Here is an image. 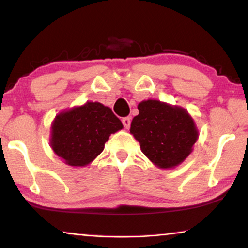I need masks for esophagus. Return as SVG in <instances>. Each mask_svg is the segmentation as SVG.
Returning a JSON list of instances; mask_svg holds the SVG:
<instances>
[{
  "label": "esophagus",
  "mask_w": 248,
  "mask_h": 248,
  "mask_svg": "<svg viewBox=\"0 0 248 248\" xmlns=\"http://www.w3.org/2000/svg\"><path fill=\"white\" fill-rule=\"evenodd\" d=\"M122 123H123L124 127L128 128V127H130V125H131V117H124L123 120H122Z\"/></svg>",
  "instance_id": "34e87169"
}]
</instances>
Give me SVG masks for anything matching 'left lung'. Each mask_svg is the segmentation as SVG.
I'll return each instance as SVG.
<instances>
[{
  "label": "left lung",
  "mask_w": 248,
  "mask_h": 248,
  "mask_svg": "<svg viewBox=\"0 0 248 248\" xmlns=\"http://www.w3.org/2000/svg\"><path fill=\"white\" fill-rule=\"evenodd\" d=\"M131 123V134L149 160L159 168H174L193 150L199 131L184 108L159 100H143Z\"/></svg>",
  "instance_id": "8db88e82"
}]
</instances>
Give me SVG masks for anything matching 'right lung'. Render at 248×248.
<instances>
[{"label":"right lung","mask_w":248,"mask_h":248,"mask_svg":"<svg viewBox=\"0 0 248 248\" xmlns=\"http://www.w3.org/2000/svg\"><path fill=\"white\" fill-rule=\"evenodd\" d=\"M122 128L123 124L109 107L88 101L57 115L50 147L66 165L83 167L103 152L109 135Z\"/></svg>","instance_id":"obj_1"}]
</instances>
